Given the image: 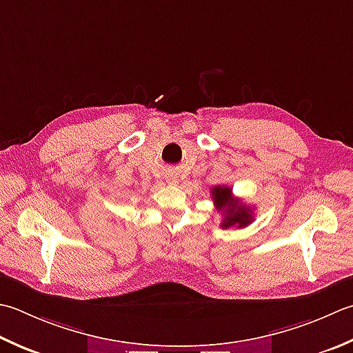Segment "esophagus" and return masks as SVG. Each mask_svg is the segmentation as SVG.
I'll use <instances>...</instances> for the list:
<instances>
[{
  "label": "esophagus",
  "mask_w": 353,
  "mask_h": 353,
  "mask_svg": "<svg viewBox=\"0 0 353 353\" xmlns=\"http://www.w3.org/2000/svg\"><path fill=\"white\" fill-rule=\"evenodd\" d=\"M165 177H167V182L170 185H176L177 183V174L174 171H167V174H165Z\"/></svg>",
  "instance_id": "1"
}]
</instances>
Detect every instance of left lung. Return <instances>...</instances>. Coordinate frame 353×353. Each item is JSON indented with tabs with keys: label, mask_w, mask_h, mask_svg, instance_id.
I'll list each match as a JSON object with an SVG mask.
<instances>
[{
	"label": "left lung",
	"mask_w": 353,
	"mask_h": 353,
	"mask_svg": "<svg viewBox=\"0 0 353 353\" xmlns=\"http://www.w3.org/2000/svg\"><path fill=\"white\" fill-rule=\"evenodd\" d=\"M212 200L214 203H217V210H223V222L222 228H230V226H237V228H243L246 225H250L252 222V211L248 208V206L239 203L237 200L232 199L225 204L224 200L228 196H231L232 190L230 186H214L211 190Z\"/></svg>",
	"instance_id": "left-lung-1"
}]
</instances>
